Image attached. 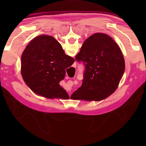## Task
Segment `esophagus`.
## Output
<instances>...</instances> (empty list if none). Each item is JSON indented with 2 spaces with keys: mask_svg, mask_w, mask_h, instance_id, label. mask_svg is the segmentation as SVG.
Here are the masks:
<instances>
[{
  "mask_svg": "<svg viewBox=\"0 0 146 146\" xmlns=\"http://www.w3.org/2000/svg\"><path fill=\"white\" fill-rule=\"evenodd\" d=\"M75 65H76V63H75Z\"/></svg>",
  "mask_w": 146,
  "mask_h": 146,
  "instance_id": "obj_1",
  "label": "esophagus"
}]
</instances>
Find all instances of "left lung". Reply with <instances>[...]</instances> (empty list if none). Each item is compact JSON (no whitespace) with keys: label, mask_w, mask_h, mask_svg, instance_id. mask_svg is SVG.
<instances>
[{"label":"left lung","mask_w":146,"mask_h":146,"mask_svg":"<svg viewBox=\"0 0 146 146\" xmlns=\"http://www.w3.org/2000/svg\"><path fill=\"white\" fill-rule=\"evenodd\" d=\"M86 66L82 86L71 96L74 100L100 101L115 92L125 71L122 51L108 35L96 33L83 43L76 56Z\"/></svg>","instance_id":"1"}]
</instances>
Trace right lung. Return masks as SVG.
<instances>
[{
	"label": "right lung",
	"mask_w": 146,
	"mask_h": 146,
	"mask_svg": "<svg viewBox=\"0 0 146 146\" xmlns=\"http://www.w3.org/2000/svg\"><path fill=\"white\" fill-rule=\"evenodd\" d=\"M74 62L57 40L41 35L32 39L22 54L21 75L35 93L50 99H68V93L59 82L64 78L66 69Z\"/></svg>",
	"instance_id": "right-lung-1"
}]
</instances>
